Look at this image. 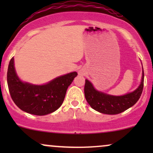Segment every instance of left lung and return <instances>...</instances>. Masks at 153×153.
Segmentation results:
<instances>
[{"label": "left lung", "instance_id": "left-lung-1", "mask_svg": "<svg viewBox=\"0 0 153 153\" xmlns=\"http://www.w3.org/2000/svg\"><path fill=\"white\" fill-rule=\"evenodd\" d=\"M144 86V71L140 85L133 92L123 96H111L94 88L92 83L85 80L84 94L87 102L94 110L106 114H118L137 102L143 93Z\"/></svg>", "mask_w": 153, "mask_h": 153}]
</instances>
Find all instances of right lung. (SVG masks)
<instances>
[{
  "label": "right lung",
  "mask_w": 153,
  "mask_h": 153,
  "mask_svg": "<svg viewBox=\"0 0 153 153\" xmlns=\"http://www.w3.org/2000/svg\"><path fill=\"white\" fill-rule=\"evenodd\" d=\"M77 75L76 72H73L42 85L24 82L17 76L12 57L7 72V82L11 99L20 109L31 114L43 116L60 107L67 89Z\"/></svg>",
  "instance_id": "right-lung-1"
}]
</instances>
